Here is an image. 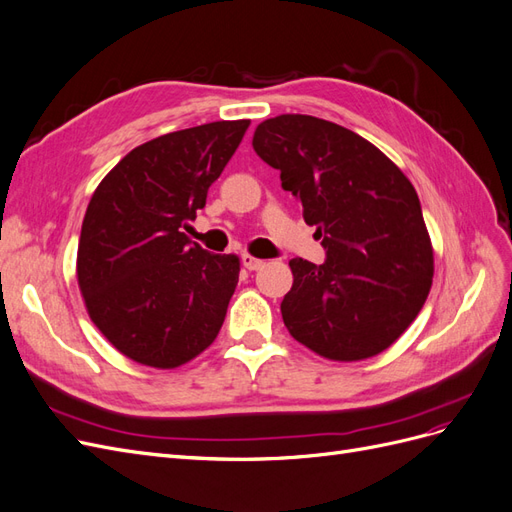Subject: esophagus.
<instances>
[{"label": "esophagus", "mask_w": 512, "mask_h": 512, "mask_svg": "<svg viewBox=\"0 0 512 512\" xmlns=\"http://www.w3.org/2000/svg\"><path fill=\"white\" fill-rule=\"evenodd\" d=\"M241 260H243V267H245L247 271H260L262 267H265V260L254 258V256H250V254H243Z\"/></svg>", "instance_id": "1"}]
</instances>
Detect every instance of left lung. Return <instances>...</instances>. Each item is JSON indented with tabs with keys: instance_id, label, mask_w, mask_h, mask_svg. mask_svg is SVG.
I'll list each match as a JSON object with an SVG mask.
<instances>
[{
	"instance_id": "8db88e82",
	"label": "left lung",
	"mask_w": 512,
	"mask_h": 512,
	"mask_svg": "<svg viewBox=\"0 0 512 512\" xmlns=\"http://www.w3.org/2000/svg\"><path fill=\"white\" fill-rule=\"evenodd\" d=\"M252 147L280 170L327 252L292 258L282 301L290 335L333 361L389 348L421 312L433 250L421 200L406 175L363 136L312 115L258 123Z\"/></svg>"
}]
</instances>
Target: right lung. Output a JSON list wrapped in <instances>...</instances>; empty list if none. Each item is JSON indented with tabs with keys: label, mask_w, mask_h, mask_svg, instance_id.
Here are the masks:
<instances>
[{
	"label": "right lung",
	"mask_w": 512,
	"mask_h": 512,
	"mask_svg": "<svg viewBox=\"0 0 512 512\" xmlns=\"http://www.w3.org/2000/svg\"><path fill=\"white\" fill-rule=\"evenodd\" d=\"M247 119L170 132L132 149L89 200L76 273L87 312L121 354L170 369L218 337L239 258L185 237Z\"/></svg>",
	"instance_id": "right-lung-1"
}]
</instances>
